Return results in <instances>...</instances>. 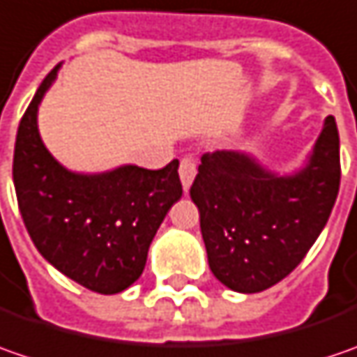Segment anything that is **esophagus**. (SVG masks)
Returning a JSON list of instances; mask_svg holds the SVG:
<instances>
[{
  "label": "esophagus",
  "mask_w": 357,
  "mask_h": 357,
  "mask_svg": "<svg viewBox=\"0 0 357 357\" xmlns=\"http://www.w3.org/2000/svg\"><path fill=\"white\" fill-rule=\"evenodd\" d=\"M195 174H197V167H195V160L192 155H183L181 162H179V179H181V185L183 190H190L192 181H194Z\"/></svg>",
  "instance_id": "34e87169"
}]
</instances>
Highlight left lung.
<instances>
[{"instance_id": "1", "label": "left lung", "mask_w": 357, "mask_h": 357, "mask_svg": "<svg viewBox=\"0 0 357 357\" xmlns=\"http://www.w3.org/2000/svg\"><path fill=\"white\" fill-rule=\"evenodd\" d=\"M340 135L326 117L310 162L278 176L241 151L202 155L190 195L209 270L234 291L256 294L298 268L332 213L340 190Z\"/></svg>"}]
</instances>
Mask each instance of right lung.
<instances>
[{
	"label": "right lung",
	"instance_id": "right-lung-1",
	"mask_svg": "<svg viewBox=\"0 0 357 357\" xmlns=\"http://www.w3.org/2000/svg\"><path fill=\"white\" fill-rule=\"evenodd\" d=\"M59 66L45 75L17 128L13 183L24 224L54 268L98 294H117L142 275L149 243L181 197L179 162L162 169L121 165L73 174L43 146L38 107Z\"/></svg>",
	"mask_w": 357,
	"mask_h": 357
}]
</instances>
